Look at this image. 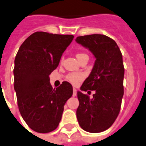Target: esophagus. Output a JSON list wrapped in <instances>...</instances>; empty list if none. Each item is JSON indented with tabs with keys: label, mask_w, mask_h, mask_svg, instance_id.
Returning a JSON list of instances; mask_svg holds the SVG:
<instances>
[{
	"label": "esophagus",
	"mask_w": 146,
	"mask_h": 146,
	"mask_svg": "<svg viewBox=\"0 0 146 146\" xmlns=\"http://www.w3.org/2000/svg\"><path fill=\"white\" fill-rule=\"evenodd\" d=\"M73 97H76V90L75 88L73 89Z\"/></svg>",
	"instance_id": "obj_1"
}]
</instances>
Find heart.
<instances>
[{"instance_id": "b5f03b06", "label": "heart", "mask_w": 146, "mask_h": 146, "mask_svg": "<svg viewBox=\"0 0 146 146\" xmlns=\"http://www.w3.org/2000/svg\"><path fill=\"white\" fill-rule=\"evenodd\" d=\"M84 55H86L84 53H78L76 55V58L82 56ZM84 78V74L82 73H72L69 74L67 76V80L70 83H72L74 85H76L79 82L81 81Z\"/></svg>"}]
</instances>
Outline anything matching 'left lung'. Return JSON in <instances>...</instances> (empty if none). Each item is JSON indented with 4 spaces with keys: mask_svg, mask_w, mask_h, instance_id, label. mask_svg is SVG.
I'll list each match as a JSON object with an SVG mask.
<instances>
[{
    "mask_svg": "<svg viewBox=\"0 0 146 146\" xmlns=\"http://www.w3.org/2000/svg\"><path fill=\"white\" fill-rule=\"evenodd\" d=\"M75 41L95 58L92 70L80 87L82 91L95 93L90 98L77 91L80 104L76 117L82 129L98 133L110 128L119 114L124 95L122 55L117 43L104 35L79 36Z\"/></svg>",
    "mask_w": 146,
    "mask_h": 146,
    "instance_id": "left-lung-1",
    "label": "left lung"
}]
</instances>
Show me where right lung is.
Returning a JSON list of instances; mask_svg holds the SVG:
<instances>
[{
  "label": "right lung",
  "mask_w": 146,
  "mask_h": 146,
  "mask_svg": "<svg viewBox=\"0 0 146 146\" xmlns=\"http://www.w3.org/2000/svg\"><path fill=\"white\" fill-rule=\"evenodd\" d=\"M72 35L37 32L27 38L15 59L14 80L19 111L29 128L48 133L58 127L73 87L64 81L52 89L49 75L59 66Z\"/></svg>",
  "instance_id": "obj_1"
}]
</instances>
